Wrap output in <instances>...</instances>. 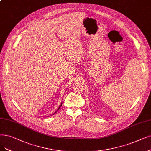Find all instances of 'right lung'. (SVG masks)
Here are the masks:
<instances>
[{
	"label": "right lung",
	"instance_id": "1",
	"mask_svg": "<svg viewBox=\"0 0 151 151\" xmlns=\"http://www.w3.org/2000/svg\"><path fill=\"white\" fill-rule=\"evenodd\" d=\"M61 105H62V103H61V104H60V106H59V107H58V109H57V111H55V113H57V111H58V109H60V108H61ZM55 113H54V114H55Z\"/></svg>",
	"mask_w": 151,
	"mask_h": 151
}]
</instances>
